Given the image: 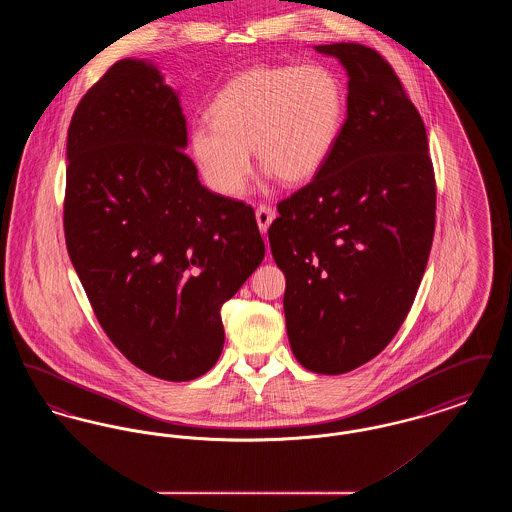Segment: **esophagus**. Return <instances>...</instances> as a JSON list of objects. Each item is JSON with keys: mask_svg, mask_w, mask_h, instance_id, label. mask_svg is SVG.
Listing matches in <instances>:
<instances>
[{"mask_svg": "<svg viewBox=\"0 0 512 512\" xmlns=\"http://www.w3.org/2000/svg\"><path fill=\"white\" fill-rule=\"evenodd\" d=\"M255 217H257V224H259V230L265 234L270 226V222L276 219V211L270 207V205H259L257 211H255Z\"/></svg>", "mask_w": 512, "mask_h": 512, "instance_id": "obj_1", "label": "esophagus"}]
</instances>
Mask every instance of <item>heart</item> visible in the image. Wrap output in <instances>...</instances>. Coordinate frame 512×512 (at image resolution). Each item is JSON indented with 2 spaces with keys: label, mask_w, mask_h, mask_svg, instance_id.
<instances>
[{
  "label": "heart",
  "mask_w": 512,
  "mask_h": 512,
  "mask_svg": "<svg viewBox=\"0 0 512 512\" xmlns=\"http://www.w3.org/2000/svg\"><path fill=\"white\" fill-rule=\"evenodd\" d=\"M211 117L192 126L190 151L215 192L242 194L253 169L249 149L278 180L297 184L313 178L336 146L345 88L318 63L253 67L226 82Z\"/></svg>",
  "instance_id": "b5f03b06"
}]
</instances>
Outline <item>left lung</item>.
Returning <instances> with one entry per match:
<instances>
[{
    "label": "left lung",
    "mask_w": 512,
    "mask_h": 512,
    "mask_svg": "<svg viewBox=\"0 0 512 512\" xmlns=\"http://www.w3.org/2000/svg\"><path fill=\"white\" fill-rule=\"evenodd\" d=\"M317 51L349 74L347 119L315 178L278 203L268 240L293 355L336 376L382 353L409 315L434 240L436 176L390 63L351 42Z\"/></svg>",
    "instance_id": "left-lung-1"
}]
</instances>
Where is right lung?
<instances>
[{
	"label": "right lung",
	"instance_id": "add662e5",
	"mask_svg": "<svg viewBox=\"0 0 512 512\" xmlns=\"http://www.w3.org/2000/svg\"><path fill=\"white\" fill-rule=\"evenodd\" d=\"M178 96L117 61L74 109L65 242L101 328L147 374L188 382L219 361L220 307L265 257L255 211L201 186Z\"/></svg>",
	"mask_w": 512,
	"mask_h": 512
}]
</instances>
